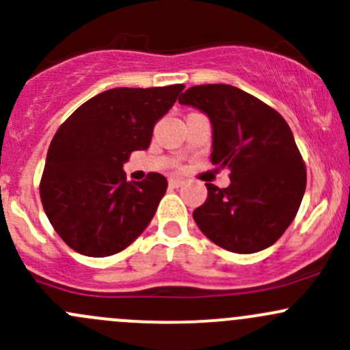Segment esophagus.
<instances>
[{
    "mask_svg": "<svg viewBox=\"0 0 350 350\" xmlns=\"http://www.w3.org/2000/svg\"><path fill=\"white\" fill-rule=\"evenodd\" d=\"M181 185H183V179H179V178L169 179V186H171V188H179Z\"/></svg>",
    "mask_w": 350,
    "mask_h": 350,
    "instance_id": "1",
    "label": "esophagus"
}]
</instances>
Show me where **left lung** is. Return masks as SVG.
<instances>
[{
	"label": "left lung",
	"instance_id": "1",
	"mask_svg": "<svg viewBox=\"0 0 350 350\" xmlns=\"http://www.w3.org/2000/svg\"><path fill=\"white\" fill-rule=\"evenodd\" d=\"M204 111L213 126L211 162L230 169V186L208 183L193 211L200 230L230 252L273 245L298 213L306 167L286 120L274 108L230 84H201L179 96Z\"/></svg>",
	"mask_w": 350,
	"mask_h": 350
}]
</instances>
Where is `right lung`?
Instances as JSON below:
<instances>
[{"instance_id":"obj_1","label":"right lung","mask_w":350,"mask_h":350,"mask_svg":"<svg viewBox=\"0 0 350 350\" xmlns=\"http://www.w3.org/2000/svg\"><path fill=\"white\" fill-rule=\"evenodd\" d=\"M183 84L115 88L81 105L52 139L40 200L54 230L88 257L130 245L152 220L167 179L149 172L129 183L123 162L149 149L155 122L171 109Z\"/></svg>"}]
</instances>
